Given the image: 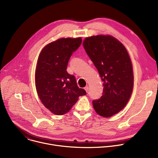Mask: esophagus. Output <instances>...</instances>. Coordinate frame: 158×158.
Returning <instances> with one entry per match:
<instances>
[{
  "instance_id": "34e87169",
  "label": "esophagus",
  "mask_w": 158,
  "mask_h": 158,
  "mask_svg": "<svg viewBox=\"0 0 158 158\" xmlns=\"http://www.w3.org/2000/svg\"><path fill=\"white\" fill-rule=\"evenodd\" d=\"M84 89H85V91L87 93L88 92V91H89V87L87 85V86H85V87H84Z\"/></svg>"
}]
</instances>
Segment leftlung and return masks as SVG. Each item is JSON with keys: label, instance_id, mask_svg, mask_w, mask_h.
Returning <instances> with one entry per match:
<instances>
[{"label": "left lung", "instance_id": "left-lung-1", "mask_svg": "<svg viewBox=\"0 0 158 158\" xmlns=\"http://www.w3.org/2000/svg\"><path fill=\"white\" fill-rule=\"evenodd\" d=\"M83 47L103 82L101 98L93 101L95 111L109 118L121 110L132 94L134 77L129 54L123 44L111 35L86 37Z\"/></svg>", "mask_w": 158, "mask_h": 158}]
</instances>
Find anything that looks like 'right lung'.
Here are the masks:
<instances>
[{"label":"right lung","mask_w":158,"mask_h":158,"mask_svg":"<svg viewBox=\"0 0 158 158\" xmlns=\"http://www.w3.org/2000/svg\"><path fill=\"white\" fill-rule=\"evenodd\" d=\"M81 37L62 38L49 43L41 51L37 60L35 80L42 103L53 114L63 115L86 94L75 77L67 72L73 53L81 46Z\"/></svg>","instance_id":"1"}]
</instances>
